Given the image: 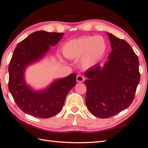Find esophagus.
I'll return each mask as SVG.
<instances>
[{
  "label": "esophagus",
  "instance_id": "obj_1",
  "mask_svg": "<svg viewBox=\"0 0 148 148\" xmlns=\"http://www.w3.org/2000/svg\"><path fill=\"white\" fill-rule=\"evenodd\" d=\"M85 79V77L84 76H82L81 74L77 75L76 77V80L77 82H83Z\"/></svg>",
  "mask_w": 148,
  "mask_h": 148
}]
</instances>
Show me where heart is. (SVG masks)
<instances>
[{
	"label": "heart",
	"instance_id": "b5f03b06",
	"mask_svg": "<svg viewBox=\"0 0 148 148\" xmlns=\"http://www.w3.org/2000/svg\"><path fill=\"white\" fill-rule=\"evenodd\" d=\"M106 43L101 36H86L66 42L62 46V53L69 59L81 57L84 67L97 63L106 51Z\"/></svg>",
	"mask_w": 148,
	"mask_h": 148
}]
</instances>
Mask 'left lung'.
Returning <instances> with one entry per match:
<instances>
[{"label": "left lung", "mask_w": 148, "mask_h": 148, "mask_svg": "<svg viewBox=\"0 0 148 148\" xmlns=\"http://www.w3.org/2000/svg\"><path fill=\"white\" fill-rule=\"evenodd\" d=\"M108 35L112 51L103 67L99 64L85 72L87 79L86 103L90 112L108 118L128 108L133 101L140 79L139 61L124 40Z\"/></svg>", "instance_id": "obj_1"}]
</instances>
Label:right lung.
<instances>
[{
  "label": "right lung",
  "mask_w": 148,
  "mask_h": 148,
  "mask_svg": "<svg viewBox=\"0 0 148 148\" xmlns=\"http://www.w3.org/2000/svg\"><path fill=\"white\" fill-rule=\"evenodd\" d=\"M63 33L40 31L32 33L17 45L9 63L8 89L20 109L39 118L56 116L63 107L68 92L76 83V74L54 82L44 91L35 92L25 83L24 71L29 64L41 59Z\"/></svg>",
  "instance_id": "right-lung-1"
}]
</instances>
